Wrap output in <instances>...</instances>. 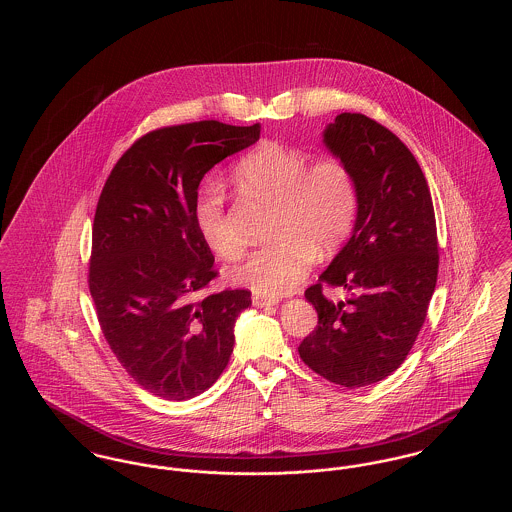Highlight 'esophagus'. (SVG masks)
Returning a JSON list of instances; mask_svg holds the SVG:
<instances>
[{
    "label": "esophagus",
    "instance_id": "esophagus-1",
    "mask_svg": "<svg viewBox=\"0 0 512 512\" xmlns=\"http://www.w3.org/2000/svg\"><path fill=\"white\" fill-rule=\"evenodd\" d=\"M251 301H253L255 307H270V305H276V303H278L276 297H267V295H259V293H253Z\"/></svg>",
    "mask_w": 512,
    "mask_h": 512
}]
</instances>
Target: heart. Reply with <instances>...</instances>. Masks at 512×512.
Here are the masks:
<instances>
[{
  "mask_svg": "<svg viewBox=\"0 0 512 512\" xmlns=\"http://www.w3.org/2000/svg\"><path fill=\"white\" fill-rule=\"evenodd\" d=\"M313 155L301 147L263 142L232 169L234 186L249 197L274 203L267 245L251 251L232 278L253 292L280 295L293 290L318 255L336 251L353 232L359 188L351 165L338 153ZM201 238L219 257L234 261L244 240L226 211L217 186L203 188L195 201Z\"/></svg>",
  "mask_w": 512,
  "mask_h": 512,
  "instance_id": "obj_1",
  "label": "heart"
}]
</instances>
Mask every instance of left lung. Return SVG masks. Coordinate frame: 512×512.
Masks as SVG:
<instances>
[{
  "instance_id": "1",
  "label": "left lung",
  "mask_w": 512,
  "mask_h": 512,
  "mask_svg": "<svg viewBox=\"0 0 512 512\" xmlns=\"http://www.w3.org/2000/svg\"><path fill=\"white\" fill-rule=\"evenodd\" d=\"M324 142L355 172L359 215L351 240L305 290L318 324L297 351L328 382L361 388L413 349L438 282V228L420 165L386 126L341 113ZM324 287H343L350 299L334 304Z\"/></svg>"
}]
</instances>
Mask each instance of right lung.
Masks as SVG:
<instances>
[{
  "label": "right lung",
  "mask_w": 512,
  "mask_h": 512,
  "mask_svg": "<svg viewBox=\"0 0 512 512\" xmlns=\"http://www.w3.org/2000/svg\"><path fill=\"white\" fill-rule=\"evenodd\" d=\"M259 134V122L155 128L122 153L99 195L88 288L117 361L157 397H195L228 365L234 322L251 292L195 297L219 276L195 201L205 172Z\"/></svg>",
  "instance_id": "1"
}]
</instances>
